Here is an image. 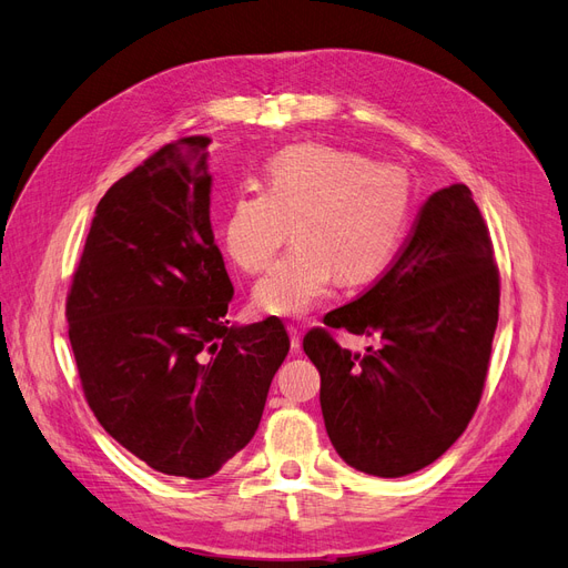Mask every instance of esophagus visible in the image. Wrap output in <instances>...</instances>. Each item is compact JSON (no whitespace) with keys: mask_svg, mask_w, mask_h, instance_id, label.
<instances>
[{"mask_svg":"<svg viewBox=\"0 0 568 568\" xmlns=\"http://www.w3.org/2000/svg\"><path fill=\"white\" fill-rule=\"evenodd\" d=\"M288 341H291V351L298 353L301 351V332L296 326H288Z\"/></svg>","mask_w":568,"mask_h":568,"instance_id":"1","label":"esophagus"}]
</instances>
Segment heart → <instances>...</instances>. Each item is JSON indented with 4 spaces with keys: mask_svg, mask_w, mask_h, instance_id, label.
Masks as SVG:
<instances>
[{
    "mask_svg": "<svg viewBox=\"0 0 568 568\" xmlns=\"http://www.w3.org/2000/svg\"><path fill=\"white\" fill-rule=\"evenodd\" d=\"M263 175V192H239L222 220V244L244 272L265 270L294 222L298 244L253 288L263 315L311 313L336 277L367 282L398 251L409 213V180L400 165L307 142L274 153Z\"/></svg>",
    "mask_w": 568,
    "mask_h": 568,
    "instance_id": "b5f03b06",
    "label": "heart"
}]
</instances>
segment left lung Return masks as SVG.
Returning a JSON list of instances; mask_svg holds the SVG:
<instances>
[{"instance_id":"8db88e82","label":"left lung","mask_w":568,"mask_h":568,"mask_svg":"<svg viewBox=\"0 0 568 568\" xmlns=\"http://www.w3.org/2000/svg\"><path fill=\"white\" fill-rule=\"evenodd\" d=\"M500 311L493 242L467 184L426 199L393 265L363 296L324 315L332 329L379 336L367 353L311 329L326 434L357 471L398 478L464 434L484 393Z\"/></svg>"}]
</instances>
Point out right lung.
<instances>
[{
	"instance_id": "1",
	"label": "right lung",
	"mask_w": 568,
	"mask_h": 568,
	"mask_svg": "<svg viewBox=\"0 0 568 568\" xmlns=\"http://www.w3.org/2000/svg\"><path fill=\"white\" fill-rule=\"evenodd\" d=\"M209 136L165 144L99 201L65 301L84 398L134 457L205 478L246 448L288 353L277 317L230 326Z\"/></svg>"
}]
</instances>
